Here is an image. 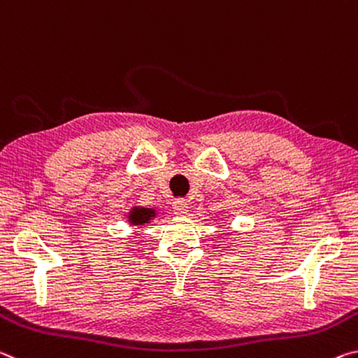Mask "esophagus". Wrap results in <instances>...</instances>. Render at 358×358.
Returning a JSON list of instances; mask_svg holds the SVG:
<instances>
[{
    "instance_id": "34e87169",
    "label": "esophagus",
    "mask_w": 358,
    "mask_h": 358,
    "mask_svg": "<svg viewBox=\"0 0 358 358\" xmlns=\"http://www.w3.org/2000/svg\"><path fill=\"white\" fill-rule=\"evenodd\" d=\"M173 209L176 215H185L189 213V204H187L185 200H176L173 204Z\"/></svg>"
}]
</instances>
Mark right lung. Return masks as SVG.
Here are the masks:
<instances>
[{
	"label": "right lung",
	"mask_w": 358,
	"mask_h": 358,
	"mask_svg": "<svg viewBox=\"0 0 358 358\" xmlns=\"http://www.w3.org/2000/svg\"><path fill=\"white\" fill-rule=\"evenodd\" d=\"M155 215H157L155 209L134 206L127 217L131 225H145V224H149L150 219H154Z\"/></svg>",
	"instance_id": "right-lung-1"
}]
</instances>
